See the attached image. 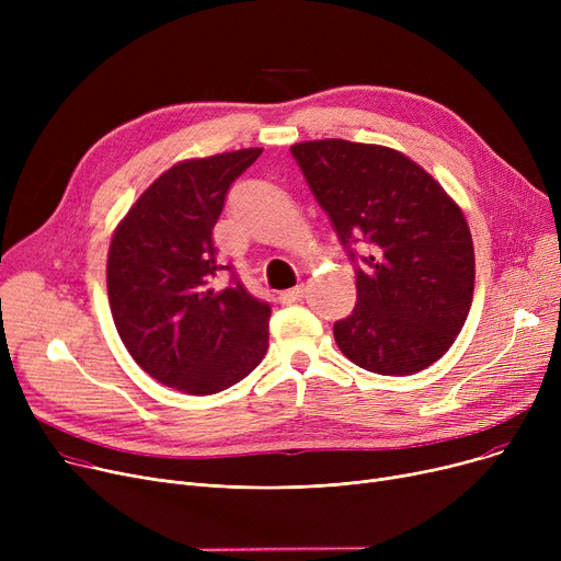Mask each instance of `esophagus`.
Masks as SVG:
<instances>
[{
    "label": "esophagus",
    "instance_id": "esophagus-1",
    "mask_svg": "<svg viewBox=\"0 0 561 561\" xmlns=\"http://www.w3.org/2000/svg\"><path fill=\"white\" fill-rule=\"evenodd\" d=\"M305 298V286H296V288H288L279 293V302L282 305H293V302H300Z\"/></svg>",
    "mask_w": 561,
    "mask_h": 561
}]
</instances>
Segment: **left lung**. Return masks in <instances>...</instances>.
I'll use <instances>...</instances> for the list:
<instances>
[{"mask_svg":"<svg viewBox=\"0 0 561 561\" xmlns=\"http://www.w3.org/2000/svg\"><path fill=\"white\" fill-rule=\"evenodd\" d=\"M355 263L357 305L334 322L343 355L377 375H414L446 355L476 288L468 222L430 172L391 147L343 138L290 147ZM366 242L369 254L354 252Z\"/></svg>","mask_w":561,"mask_h":561,"instance_id":"obj_1","label":"left lung"}]
</instances>
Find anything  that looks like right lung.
<instances>
[{"label": "right lung", "mask_w": 561, "mask_h": 561, "mask_svg": "<svg viewBox=\"0 0 561 561\" xmlns=\"http://www.w3.org/2000/svg\"><path fill=\"white\" fill-rule=\"evenodd\" d=\"M261 147L172 165L115 227L106 288L115 330L134 362L191 396L220 393L248 377L268 350L271 305L250 296L218 261L214 227L233 180Z\"/></svg>", "instance_id": "add662e5"}]
</instances>
